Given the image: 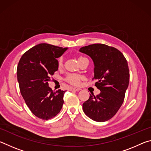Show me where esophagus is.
<instances>
[{
	"instance_id": "34e87169",
	"label": "esophagus",
	"mask_w": 151,
	"mask_h": 151,
	"mask_svg": "<svg viewBox=\"0 0 151 151\" xmlns=\"http://www.w3.org/2000/svg\"><path fill=\"white\" fill-rule=\"evenodd\" d=\"M73 90L75 91H81V89L80 88H78V87H73Z\"/></svg>"
}]
</instances>
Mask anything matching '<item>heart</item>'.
Segmentation results:
<instances>
[{
    "instance_id": "1",
    "label": "heart",
    "mask_w": 151,
    "mask_h": 151,
    "mask_svg": "<svg viewBox=\"0 0 151 151\" xmlns=\"http://www.w3.org/2000/svg\"><path fill=\"white\" fill-rule=\"evenodd\" d=\"M85 57H78L77 58V60L78 63L81 62V61L83 60V59H85ZM63 66V58L60 57L58 58V66L59 68H61ZM82 77L81 76L79 75H69L67 76V77L66 78V81L68 82V83H69L70 84H72L73 85H78L79 83H80V82L81 81Z\"/></svg>"
}]
</instances>
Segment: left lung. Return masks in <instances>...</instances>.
<instances>
[{
	"mask_svg": "<svg viewBox=\"0 0 151 151\" xmlns=\"http://www.w3.org/2000/svg\"><path fill=\"white\" fill-rule=\"evenodd\" d=\"M87 55L94 63L95 86L99 94L90 97L83 104L85 114L96 122L111 119L124 101L129 86V70L126 58L121 52L104 44H93L79 49Z\"/></svg>",
	"mask_w": 151,
	"mask_h": 151,
	"instance_id": "left-lung-1",
	"label": "left lung"
}]
</instances>
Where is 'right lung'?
Segmentation results:
<instances>
[{"mask_svg": "<svg viewBox=\"0 0 151 151\" xmlns=\"http://www.w3.org/2000/svg\"><path fill=\"white\" fill-rule=\"evenodd\" d=\"M67 49L41 43L27 51L20 58L17 66L20 93L28 107L39 119H52L62 109L66 91H52L48 82L58 70L57 58Z\"/></svg>", "mask_w": 151, "mask_h": 151, "instance_id": "obj_1", "label": "right lung"}]
</instances>
